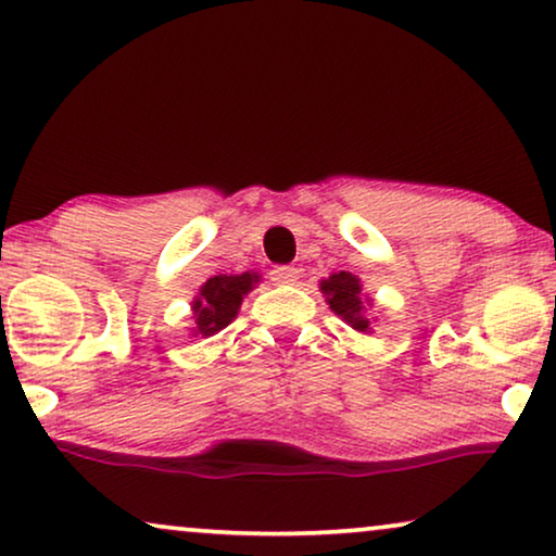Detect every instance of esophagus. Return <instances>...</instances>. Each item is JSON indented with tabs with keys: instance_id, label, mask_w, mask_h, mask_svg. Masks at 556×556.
<instances>
[{
	"instance_id": "1",
	"label": "esophagus",
	"mask_w": 556,
	"mask_h": 556,
	"mask_svg": "<svg viewBox=\"0 0 556 556\" xmlns=\"http://www.w3.org/2000/svg\"><path fill=\"white\" fill-rule=\"evenodd\" d=\"M273 280H276L278 286H295L298 283V268H293V265H278V268H273Z\"/></svg>"
}]
</instances>
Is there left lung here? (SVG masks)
Here are the masks:
<instances>
[{
  "label": "left lung",
  "mask_w": 556,
  "mask_h": 556,
  "mask_svg": "<svg viewBox=\"0 0 556 556\" xmlns=\"http://www.w3.org/2000/svg\"><path fill=\"white\" fill-rule=\"evenodd\" d=\"M320 293H324L328 308H331L338 318L345 320L353 331L358 333H371V318L366 316V308H371L374 301L364 295V286L361 278L353 276L349 270L331 273L318 283Z\"/></svg>",
  "instance_id": "left-lung-1"
}]
</instances>
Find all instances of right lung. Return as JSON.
Instances as JSON below:
<instances>
[{"mask_svg": "<svg viewBox=\"0 0 556 556\" xmlns=\"http://www.w3.org/2000/svg\"><path fill=\"white\" fill-rule=\"evenodd\" d=\"M261 283V273L245 270L240 276H213L200 286L198 295L192 298V328L195 338H211L238 316L243 298Z\"/></svg>", "mask_w": 556, "mask_h": 556, "instance_id": "1", "label": "right lung"}]
</instances>
